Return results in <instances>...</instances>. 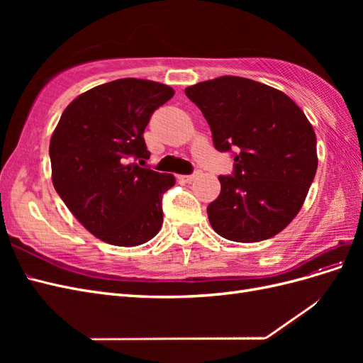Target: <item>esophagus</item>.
Here are the masks:
<instances>
[{
	"mask_svg": "<svg viewBox=\"0 0 363 363\" xmlns=\"http://www.w3.org/2000/svg\"><path fill=\"white\" fill-rule=\"evenodd\" d=\"M196 175H199V172H194L191 175H179V180L184 182V183H191V182H194V179L196 177Z\"/></svg>",
	"mask_w": 363,
	"mask_h": 363,
	"instance_id": "1",
	"label": "esophagus"
}]
</instances>
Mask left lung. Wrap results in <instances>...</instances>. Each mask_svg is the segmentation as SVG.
Wrapping results in <instances>:
<instances>
[{
  "instance_id": "left-lung-1",
  "label": "left lung",
  "mask_w": 363,
  "mask_h": 363,
  "mask_svg": "<svg viewBox=\"0 0 363 363\" xmlns=\"http://www.w3.org/2000/svg\"><path fill=\"white\" fill-rule=\"evenodd\" d=\"M212 131L232 152L233 172L219 175L221 194L207 206L215 232L235 242H259L286 227L313 182L316 136L301 108L271 86L224 75L189 86Z\"/></svg>"
}]
</instances>
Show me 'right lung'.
Wrapping results in <instances>:
<instances>
[{"label": "right lung", "instance_id": "obj_1", "mask_svg": "<svg viewBox=\"0 0 363 363\" xmlns=\"http://www.w3.org/2000/svg\"><path fill=\"white\" fill-rule=\"evenodd\" d=\"M169 86L138 79L104 83L65 108L50 142L54 189L92 235L135 247L163 223V194L172 174L152 171L144 131Z\"/></svg>", "mask_w": 363, "mask_h": 363}]
</instances>
